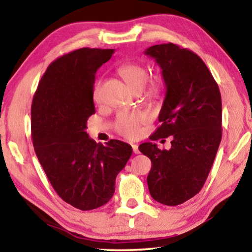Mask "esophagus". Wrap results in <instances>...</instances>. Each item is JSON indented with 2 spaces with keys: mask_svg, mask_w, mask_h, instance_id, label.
<instances>
[{
  "mask_svg": "<svg viewBox=\"0 0 252 252\" xmlns=\"http://www.w3.org/2000/svg\"><path fill=\"white\" fill-rule=\"evenodd\" d=\"M132 150H133V152L135 153V155H139V153H140L138 144H132Z\"/></svg>",
  "mask_w": 252,
  "mask_h": 252,
  "instance_id": "obj_1",
  "label": "esophagus"
}]
</instances>
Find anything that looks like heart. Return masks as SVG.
Instances as JSON below:
<instances>
[{
  "mask_svg": "<svg viewBox=\"0 0 252 252\" xmlns=\"http://www.w3.org/2000/svg\"><path fill=\"white\" fill-rule=\"evenodd\" d=\"M119 74L126 81V84L134 91H139L143 87L144 94L149 97H157L163 90V80L159 74L149 76L147 69L136 62H126L119 66ZM146 83L144 84V82ZM100 81L93 85L92 97L94 102L100 101ZM149 120V116L143 111H131V112H120L117 116L114 127L119 134L126 139H134L140 133V126Z\"/></svg>",
  "mask_w": 252,
  "mask_h": 252,
  "instance_id": "1",
  "label": "heart"
}]
</instances>
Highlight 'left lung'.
<instances>
[{"instance_id":"8db88e82","label":"left lung","mask_w":252,"mask_h":252,"mask_svg":"<svg viewBox=\"0 0 252 252\" xmlns=\"http://www.w3.org/2000/svg\"><path fill=\"white\" fill-rule=\"evenodd\" d=\"M162 70L167 93L159 114L161 125L150 139L172 136L171 149L144 142L139 150L152 162L147 181L151 197L178 206L200 192L222 136L221 94L201 58L173 43L147 49Z\"/></svg>"}]
</instances>
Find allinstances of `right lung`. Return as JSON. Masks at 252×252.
I'll list each match as a JSON object with an SVG mask.
<instances>
[{"mask_svg": "<svg viewBox=\"0 0 252 252\" xmlns=\"http://www.w3.org/2000/svg\"><path fill=\"white\" fill-rule=\"evenodd\" d=\"M113 49L82 48L51 63L31 106V135L36 157L63 201L87 211L112 198L116 178L132 155L130 144L96 143L87 133L95 113L92 90L95 72Z\"/></svg>", "mask_w": 252, "mask_h": 252, "instance_id": "add662e5", "label": "right lung"}]
</instances>
